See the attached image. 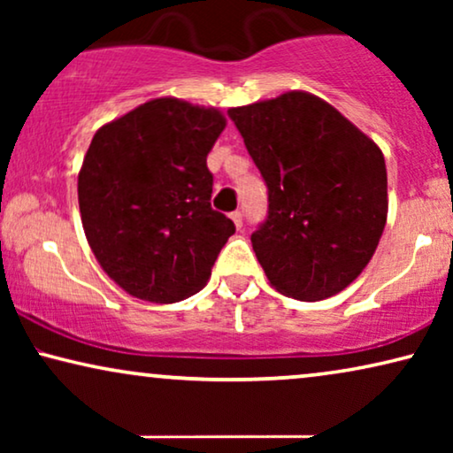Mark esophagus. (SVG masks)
Returning a JSON list of instances; mask_svg holds the SVG:
<instances>
[{
    "mask_svg": "<svg viewBox=\"0 0 453 453\" xmlns=\"http://www.w3.org/2000/svg\"><path fill=\"white\" fill-rule=\"evenodd\" d=\"M231 219H233L234 226H237V228L243 226V214H241V210H234V212L231 214Z\"/></svg>",
    "mask_w": 453,
    "mask_h": 453,
    "instance_id": "esophagus-1",
    "label": "esophagus"
}]
</instances>
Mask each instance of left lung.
Wrapping results in <instances>:
<instances>
[{
    "mask_svg": "<svg viewBox=\"0 0 453 453\" xmlns=\"http://www.w3.org/2000/svg\"><path fill=\"white\" fill-rule=\"evenodd\" d=\"M268 188L251 234L278 293L321 301L361 274L386 226L388 173L375 142L307 92L228 109Z\"/></svg>",
    "mask_w": 453,
    "mask_h": 453,
    "instance_id": "left-lung-1",
    "label": "left lung"
}]
</instances>
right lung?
Here are the masks:
<instances>
[{"instance_id": "add662e5", "label": "right lung", "mask_w": 453, "mask_h": 453, "mask_svg": "<svg viewBox=\"0 0 453 453\" xmlns=\"http://www.w3.org/2000/svg\"><path fill=\"white\" fill-rule=\"evenodd\" d=\"M216 109L157 98L95 134L78 175L86 239L119 287L177 303L206 287L234 222L210 203Z\"/></svg>"}]
</instances>
